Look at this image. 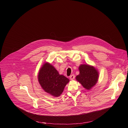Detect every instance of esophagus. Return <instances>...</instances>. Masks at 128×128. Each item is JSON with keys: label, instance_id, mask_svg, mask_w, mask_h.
Instances as JSON below:
<instances>
[{"label": "esophagus", "instance_id": "obj_1", "mask_svg": "<svg viewBox=\"0 0 128 128\" xmlns=\"http://www.w3.org/2000/svg\"><path fill=\"white\" fill-rule=\"evenodd\" d=\"M74 78H75V76H74V74H72V75H70V79L71 80H74Z\"/></svg>", "mask_w": 128, "mask_h": 128}]
</instances>
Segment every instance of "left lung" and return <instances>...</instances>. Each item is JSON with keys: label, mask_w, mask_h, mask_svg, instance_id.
<instances>
[{"label": "left lung", "mask_w": 128, "mask_h": 128, "mask_svg": "<svg viewBox=\"0 0 128 128\" xmlns=\"http://www.w3.org/2000/svg\"><path fill=\"white\" fill-rule=\"evenodd\" d=\"M79 74L76 80L86 90H90L98 82L99 72L92 66L83 64L79 66Z\"/></svg>", "instance_id": "1"}]
</instances>
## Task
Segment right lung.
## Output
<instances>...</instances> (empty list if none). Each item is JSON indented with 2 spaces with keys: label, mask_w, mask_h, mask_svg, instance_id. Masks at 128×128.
<instances>
[{
  "label": "right lung",
  "mask_w": 128,
  "mask_h": 128,
  "mask_svg": "<svg viewBox=\"0 0 128 128\" xmlns=\"http://www.w3.org/2000/svg\"><path fill=\"white\" fill-rule=\"evenodd\" d=\"M38 80L44 91L55 96H59L64 91L70 80L58 72L54 66L48 62L40 68Z\"/></svg>",
  "instance_id": "1"
}]
</instances>
